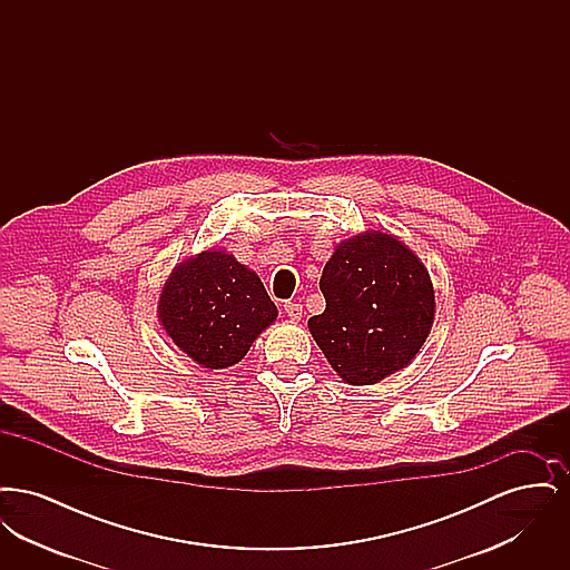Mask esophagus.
<instances>
[{"mask_svg":"<svg viewBox=\"0 0 570 570\" xmlns=\"http://www.w3.org/2000/svg\"><path fill=\"white\" fill-rule=\"evenodd\" d=\"M284 312L288 314V318L291 321H301V316H303V305L301 303H293V301H288V303H284Z\"/></svg>","mask_w":570,"mask_h":570,"instance_id":"34e87169","label":"esophagus"}]
</instances>
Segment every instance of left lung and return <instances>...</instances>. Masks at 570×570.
I'll use <instances>...</instances> for the list:
<instances>
[{"instance_id":"1","label":"left lung","mask_w":570,"mask_h":570,"mask_svg":"<svg viewBox=\"0 0 570 570\" xmlns=\"http://www.w3.org/2000/svg\"><path fill=\"white\" fill-rule=\"evenodd\" d=\"M321 291L325 312L307 321L309 333L335 374L354 386L404 370L434 325L430 272L391 233L365 230L335 245Z\"/></svg>"}]
</instances>
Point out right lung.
Listing matches in <instances>:
<instances>
[{
	"label": "right lung",
	"mask_w": 570,
	"mask_h": 570,
	"mask_svg": "<svg viewBox=\"0 0 570 570\" xmlns=\"http://www.w3.org/2000/svg\"><path fill=\"white\" fill-rule=\"evenodd\" d=\"M275 318L277 307L256 272L217 247L177 263L158 298L164 333L205 370L239 363Z\"/></svg>",
	"instance_id": "right-lung-1"
}]
</instances>
